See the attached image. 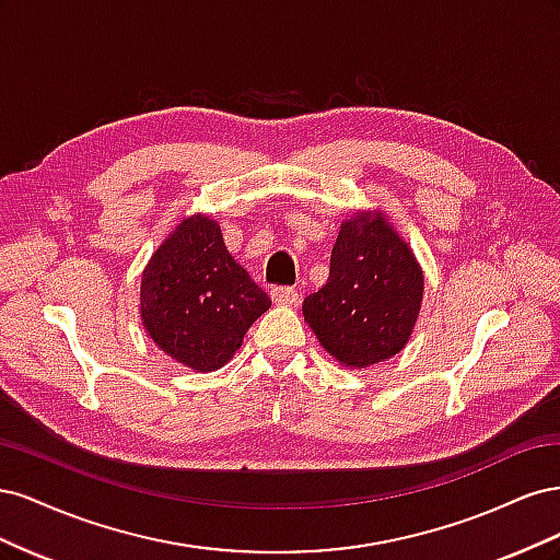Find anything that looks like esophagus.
Returning <instances> with one entry per match:
<instances>
[{"instance_id": "34e87169", "label": "esophagus", "mask_w": 560, "mask_h": 560, "mask_svg": "<svg viewBox=\"0 0 560 560\" xmlns=\"http://www.w3.org/2000/svg\"><path fill=\"white\" fill-rule=\"evenodd\" d=\"M270 299H273L278 306H296L301 301V294L294 287H273V290H270Z\"/></svg>"}]
</instances>
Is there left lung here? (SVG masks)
Segmentation results:
<instances>
[{"label":"left lung","mask_w":560,"mask_h":560,"mask_svg":"<svg viewBox=\"0 0 560 560\" xmlns=\"http://www.w3.org/2000/svg\"><path fill=\"white\" fill-rule=\"evenodd\" d=\"M422 287L420 264L385 214L354 212L338 231L327 284L303 299V317L331 358L364 369L409 341Z\"/></svg>","instance_id":"8db88e82"}]
</instances>
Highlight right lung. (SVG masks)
<instances>
[{
    "label": "right lung",
    "instance_id": "obj_1",
    "mask_svg": "<svg viewBox=\"0 0 560 560\" xmlns=\"http://www.w3.org/2000/svg\"><path fill=\"white\" fill-rule=\"evenodd\" d=\"M270 299L231 257L208 214H191L151 254L142 273L140 313L165 354L194 371L224 366Z\"/></svg>",
    "mask_w": 560,
    "mask_h": 560
}]
</instances>
